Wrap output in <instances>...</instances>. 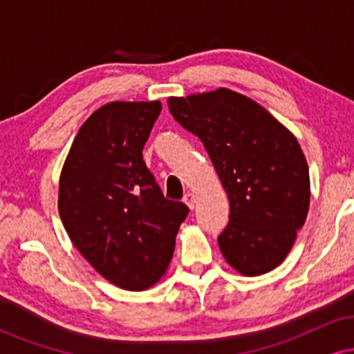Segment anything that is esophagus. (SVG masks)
Listing matches in <instances>:
<instances>
[{
	"mask_svg": "<svg viewBox=\"0 0 354 354\" xmlns=\"http://www.w3.org/2000/svg\"><path fill=\"white\" fill-rule=\"evenodd\" d=\"M183 201H185V205L188 206L189 209H193L194 205H196V196H194L193 193H186L185 198H183Z\"/></svg>",
	"mask_w": 354,
	"mask_h": 354,
	"instance_id": "esophagus-1",
	"label": "esophagus"
}]
</instances>
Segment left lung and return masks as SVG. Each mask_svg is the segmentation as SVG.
Returning a JSON list of instances; mask_svg holds the SVG:
<instances>
[{"label": "left lung", "instance_id": "8db88e82", "mask_svg": "<svg viewBox=\"0 0 354 354\" xmlns=\"http://www.w3.org/2000/svg\"><path fill=\"white\" fill-rule=\"evenodd\" d=\"M168 108L205 145L230 200L218 245L243 276L284 261L310 208V171L298 140L261 104L228 88L171 96Z\"/></svg>", "mask_w": 354, "mask_h": 354}]
</instances>
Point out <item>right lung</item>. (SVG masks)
I'll use <instances>...</instances> for the list:
<instances>
[{
    "label": "right lung",
    "instance_id": "right-lung-1",
    "mask_svg": "<svg viewBox=\"0 0 354 354\" xmlns=\"http://www.w3.org/2000/svg\"><path fill=\"white\" fill-rule=\"evenodd\" d=\"M160 101H113L84 121L59 176L58 211L83 258L115 286L161 279L188 206L166 200L143 161Z\"/></svg>",
    "mask_w": 354,
    "mask_h": 354
}]
</instances>
